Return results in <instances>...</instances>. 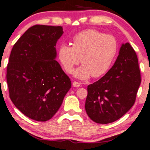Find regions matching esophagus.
Segmentation results:
<instances>
[{"mask_svg": "<svg viewBox=\"0 0 150 150\" xmlns=\"http://www.w3.org/2000/svg\"><path fill=\"white\" fill-rule=\"evenodd\" d=\"M73 86H74V87H75V88H78V87H79L80 86H81V84H80V83H79V82L74 81L73 83Z\"/></svg>", "mask_w": 150, "mask_h": 150, "instance_id": "34e87169", "label": "esophagus"}]
</instances>
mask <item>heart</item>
<instances>
[{
    "mask_svg": "<svg viewBox=\"0 0 150 150\" xmlns=\"http://www.w3.org/2000/svg\"><path fill=\"white\" fill-rule=\"evenodd\" d=\"M117 42L112 35L90 29L76 35L71 45L62 44L58 49V58L64 70L72 73L74 67L83 63L74 72L80 79L92 76L99 77L111 68L117 56Z\"/></svg>",
    "mask_w": 150,
    "mask_h": 150,
    "instance_id": "obj_1",
    "label": "heart"
}]
</instances>
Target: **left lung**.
<instances>
[{"label":"left lung","instance_id":"obj_1","mask_svg":"<svg viewBox=\"0 0 150 150\" xmlns=\"http://www.w3.org/2000/svg\"><path fill=\"white\" fill-rule=\"evenodd\" d=\"M136 52L122 44L115 64L102 78L88 86L86 113L92 121L109 124L122 117L133 106L141 84Z\"/></svg>","mask_w":150,"mask_h":150}]
</instances>
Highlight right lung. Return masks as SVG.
Returning a JSON list of instances; mask_svg holds the SVG:
<instances>
[{
  "mask_svg": "<svg viewBox=\"0 0 150 150\" xmlns=\"http://www.w3.org/2000/svg\"><path fill=\"white\" fill-rule=\"evenodd\" d=\"M62 26L35 25L12 48L7 68L9 97L26 116L45 122L54 116L70 90V78L55 60Z\"/></svg>",
  "mask_w": 150,
  "mask_h": 150,
  "instance_id": "right-lung-1",
  "label": "right lung"
}]
</instances>
